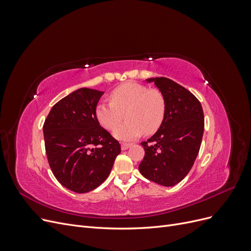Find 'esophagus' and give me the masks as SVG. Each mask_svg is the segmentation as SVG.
Instances as JSON below:
<instances>
[{
  "label": "esophagus",
  "mask_w": 251,
  "mask_h": 251,
  "mask_svg": "<svg viewBox=\"0 0 251 251\" xmlns=\"http://www.w3.org/2000/svg\"><path fill=\"white\" fill-rule=\"evenodd\" d=\"M131 146H132L131 143H123V144H121V150L126 151V150H127L128 148H130Z\"/></svg>",
  "instance_id": "34e87169"
}]
</instances>
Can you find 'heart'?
<instances>
[{
    "label": "heart",
    "instance_id": "obj_1",
    "mask_svg": "<svg viewBox=\"0 0 251 251\" xmlns=\"http://www.w3.org/2000/svg\"><path fill=\"white\" fill-rule=\"evenodd\" d=\"M165 111L161 91L137 82H126L111 91L110 102L96 104L95 117L101 126L111 131L126 117L125 124L116 127L114 136L120 140H132L143 133L154 134L163 123Z\"/></svg>",
    "mask_w": 251,
    "mask_h": 251
}]
</instances>
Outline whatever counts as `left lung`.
<instances>
[{
	"label": "left lung",
	"mask_w": 251,
	"mask_h": 251,
	"mask_svg": "<svg viewBox=\"0 0 251 251\" xmlns=\"http://www.w3.org/2000/svg\"><path fill=\"white\" fill-rule=\"evenodd\" d=\"M147 81L161 91L166 111L159 130L141 142L146 154L139 171L155 183L174 186L184 179L198 156L204 131L202 105L193 93L170 78Z\"/></svg>",
	"instance_id": "1"
}]
</instances>
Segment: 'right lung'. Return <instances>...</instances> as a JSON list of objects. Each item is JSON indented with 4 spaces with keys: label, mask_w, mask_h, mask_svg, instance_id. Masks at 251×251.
Listing matches in <instances>:
<instances>
[{
    "label": "right lung",
    "mask_w": 251,
    "mask_h": 251,
    "mask_svg": "<svg viewBox=\"0 0 251 251\" xmlns=\"http://www.w3.org/2000/svg\"><path fill=\"white\" fill-rule=\"evenodd\" d=\"M103 92L80 88L53 105L43 126L51 171L66 188L93 191L108 178L119 142L100 126L95 108Z\"/></svg>",
    "instance_id": "add662e5"
}]
</instances>
